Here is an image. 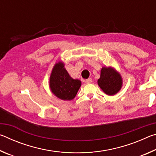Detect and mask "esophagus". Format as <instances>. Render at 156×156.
I'll return each mask as SVG.
<instances>
[{
	"mask_svg": "<svg viewBox=\"0 0 156 156\" xmlns=\"http://www.w3.org/2000/svg\"><path fill=\"white\" fill-rule=\"evenodd\" d=\"M91 83H92L91 78H88V79H87V80H85V83L86 84H90Z\"/></svg>",
	"mask_w": 156,
	"mask_h": 156,
	"instance_id": "esophagus-1",
	"label": "esophagus"
}]
</instances>
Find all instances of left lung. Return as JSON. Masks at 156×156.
<instances>
[{"label":"left lung","instance_id":"1","mask_svg":"<svg viewBox=\"0 0 156 156\" xmlns=\"http://www.w3.org/2000/svg\"><path fill=\"white\" fill-rule=\"evenodd\" d=\"M98 84L105 94L108 96H114L122 88V78L115 68L102 67Z\"/></svg>","mask_w":156,"mask_h":156}]
</instances>
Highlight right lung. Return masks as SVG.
<instances>
[{
    "mask_svg": "<svg viewBox=\"0 0 156 156\" xmlns=\"http://www.w3.org/2000/svg\"><path fill=\"white\" fill-rule=\"evenodd\" d=\"M51 93L62 100H72L81 86V81L73 79L65 68V63L59 61L54 65L49 77Z\"/></svg>",
    "mask_w": 156,
    "mask_h": 156,
    "instance_id": "obj_1",
    "label": "right lung"
}]
</instances>
